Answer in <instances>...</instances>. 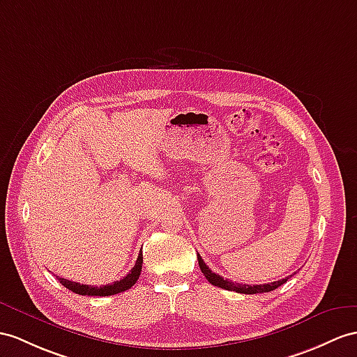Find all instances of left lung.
Listing matches in <instances>:
<instances>
[{"label":"left lung","mask_w":357,"mask_h":357,"mask_svg":"<svg viewBox=\"0 0 357 357\" xmlns=\"http://www.w3.org/2000/svg\"><path fill=\"white\" fill-rule=\"evenodd\" d=\"M197 257H198V265H199V269H202V273L204 274L206 279L208 280V283H212L213 286H218V288H222V289H227V291H234V292H239V294H262V292H269V291H274L279 288V286H282L283 283L288 282L289 277H284V279L282 280H277V282H273V283H266V284H242V283H236V282H231V280H227L224 279V277H221L220 274H215L212 273V269H208V266L203 262L202 256H199L197 253Z\"/></svg>","instance_id":"8db88e82"}]
</instances>
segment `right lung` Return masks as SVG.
I'll use <instances>...</instances> for the list:
<instances>
[{
	"instance_id": "obj_1",
	"label": "right lung",
	"mask_w": 357,
	"mask_h": 357,
	"mask_svg": "<svg viewBox=\"0 0 357 357\" xmlns=\"http://www.w3.org/2000/svg\"><path fill=\"white\" fill-rule=\"evenodd\" d=\"M142 255L137 256V260L135 266L132 268V271H130L124 279H121L118 282H113L109 284H104V286H91V284H80L77 282H71V280H66V279H59V282L62 283L65 288H68L69 291H73L75 294H80V295H98V297H107V295H115L119 292H124L127 289L132 288V286L137 282L139 275H141L142 271Z\"/></svg>"
}]
</instances>
